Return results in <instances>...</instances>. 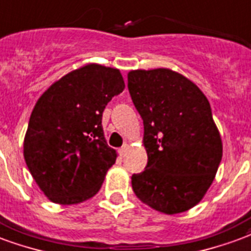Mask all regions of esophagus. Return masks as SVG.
<instances>
[{
  "label": "esophagus",
  "mask_w": 251,
  "mask_h": 251,
  "mask_svg": "<svg viewBox=\"0 0 251 251\" xmlns=\"http://www.w3.org/2000/svg\"><path fill=\"white\" fill-rule=\"evenodd\" d=\"M127 150H128L127 144H124V146L122 147L120 150H119V153H120V156H122V157H124V156L127 154Z\"/></svg>",
  "instance_id": "1"
}]
</instances>
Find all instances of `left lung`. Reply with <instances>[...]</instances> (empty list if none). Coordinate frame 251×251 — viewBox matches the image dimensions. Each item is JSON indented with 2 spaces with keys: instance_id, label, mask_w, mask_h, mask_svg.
I'll use <instances>...</instances> for the list:
<instances>
[{
  "instance_id": "1",
  "label": "left lung",
  "mask_w": 251,
  "mask_h": 251,
  "mask_svg": "<svg viewBox=\"0 0 251 251\" xmlns=\"http://www.w3.org/2000/svg\"><path fill=\"white\" fill-rule=\"evenodd\" d=\"M128 90L144 123L148 163L131 182L141 202L164 214L204 199L222 159L210 104L195 83L169 69L132 70Z\"/></svg>"
}]
</instances>
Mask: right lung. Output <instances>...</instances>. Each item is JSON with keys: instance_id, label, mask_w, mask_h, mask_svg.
Wrapping results in <instances>:
<instances>
[{"instance_id": "right-lung-1", "label": "right lung", "mask_w": 251, "mask_h": 251, "mask_svg": "<svg viewBox=\"0 0 251 251\" xmlns=\"http://www.w3.org/2000/svg\"><path fill=\"white\" fill-rule=\"evenodd\" d=\"M124 90L118 69L88 63L63 75L39 97L24 140V157L47 199L80 204L97 195L116 151L105 141L101 115Z\"/></svg>"}]
</instances>
